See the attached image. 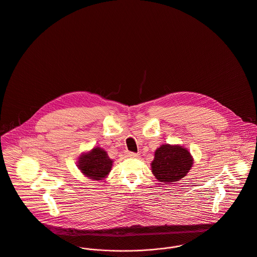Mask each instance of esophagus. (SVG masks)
Here are the masks:
<instances>
[{"label": "esophagus", "mask_w": 257, "mask_h": 257, "mask_svg": "<svg viewBox=\"0 0 257 257\" xmlns=\"http://www.w3.org/2000/svg\"><path fill=\"white\" fill-rule=\"evenodd\" d=\"M125 155H126V157H130V158H138L139 157V154L133 153V152H129V151H126Z\"/></svg>", "instance_id": "1"}]
</instances>
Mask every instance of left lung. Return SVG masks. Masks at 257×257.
<instances>
[{"instance_id":"left-lung-1","label":"left lung","mask_w":257,"mask_h":257,"mask_svg":"<svg viewBox=\"0 0 257 257\" xmlns=\"http://www.w3.org/2000/svg\"><path fill=\"white\" fill-rule=\"evenodd\" d=\"M193 165V158L179 145H162L155 152L152 172L160 182L174 183L183 178Z\"/></svg>"}]
</instances>
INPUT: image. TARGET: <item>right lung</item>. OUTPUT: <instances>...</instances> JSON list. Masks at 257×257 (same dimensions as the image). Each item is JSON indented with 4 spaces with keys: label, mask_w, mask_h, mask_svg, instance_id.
<instances>
[{
    "label": "right lung",
    "mask_w": 257,
    "mask_h": 257,
    "mask_svg": "<svg viewBox=\"0 0 257 257\" xmlns=\"http://www.w3.org/2000/svg\"><path fill=\"white\" fill-rule=\"evenodd\" d=\"M112 163L113 161L109 159L103 149L94 147L79 158L78 167L86 177L93 180H102L111 171Z\"/></svg>",
    "instance_id": "right-lung-1"
}]
</instances>
